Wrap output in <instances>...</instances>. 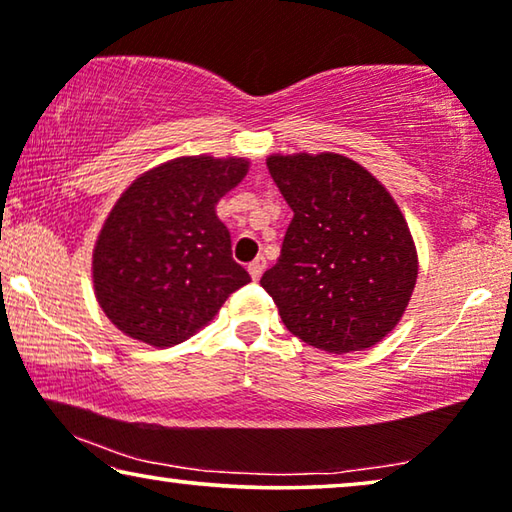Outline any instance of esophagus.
Returning <instances> with one entry per match:
<instances>
[{
	"label": "esophagus",
	"mask_w": 512,
	"mask_h": 512,
	"mask_svg": "<svg viewBox=\"0 0 512 512\" xmlns=\"http://www.w3.org/2000/svg\"><path fill=\"white\" fill-rule=\"evenodd\" d=\"M264 269H266V259H264V257H257L255 262H250V264H248V273H250V278H253V280H259V278H262Z\"/></svg>",
	"instance_id": "obj_1"
}]
</instances>
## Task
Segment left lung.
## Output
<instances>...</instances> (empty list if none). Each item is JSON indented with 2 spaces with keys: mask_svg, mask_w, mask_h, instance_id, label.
I'll return each mask as SVG.
<instances>
[{
  "mask_svg": "<svg viewBox=\"0 0 512 512\" xmlns=\"http://www.w3.org/2000/svg\"><path fill=\"white\" fill-rule=\"evenodd\" d=\"M266 167L294 218L259 285L285 327L334 355L366 350L399 325L417 248L387 187L338 153H273Z\"/></svg>",
  "mask_w": 512,
  "mask_h": 512,
  "instance_id": "1",
  "label": "left lung"
}]
</instances>
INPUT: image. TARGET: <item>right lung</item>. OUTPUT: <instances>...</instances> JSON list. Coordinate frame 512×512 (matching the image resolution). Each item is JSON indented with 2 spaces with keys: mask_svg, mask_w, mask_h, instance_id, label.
<instances>
[{
  "mask_svg": "<svg viewBox=\"0 0 512 512\" xmlns=\"http://www.w3.org/2000/svg\"><path fill=\"white\" fill-rule=\"evenodd\" d=\"M248 169L246 157H176L120 194L92 250V283L99 308L122 334L171 348L250 283L215 213Z\"/></svg>",
  "mask_w": 512,
  "mask_h": 512,
  "instance_id": "right-lung-1",
  "label": "right lung"
}]
</instances>
